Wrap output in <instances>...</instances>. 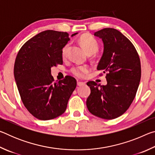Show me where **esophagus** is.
<instances>
[{
  "label": "esophagus",
  "mask_w": 155,
  "mask_h": 155,
  "mask_svg": "<svg viewBox=\"0 0 155 155\" xmlns=\"http://www.w3.org/2000/svg\"><path fill=\"white\" fill-rule=\"evenodd\" d=\"M85 84V83L84 82H81V81H78L77 82V85L78 86H82V85H84Z\"/></svg>",
  "instance_id": "obj_1"
}]
</instances>
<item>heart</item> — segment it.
<instances>
[{
	"label": "heart",
	"instance_id": "obj_1",
	"mask_svg": "<svg viewBox=\"0 0 155 155\" xmlns=\"http://www.w3.org/2000/svg\"><path fill=\"white\" fill-rule=\"evenodd\" d=\"M79 42L88 54H92L98 50V43L90 34H83L79 38ZM70 44H67L64 46L61 51V55L64 59L66 58L69 51ZM89 71L87 65H78L73 67L71 72L77 77H83Z\"/></svg>",
	"mask_w": 155,
	"mask_h": 155
}]
</instances>
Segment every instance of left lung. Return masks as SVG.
I'll use <instances>...</instances> for the list:
<instances>
[{"mask_svg": "<svg viewBox=\"0 0 155 155\" xmlns=\"http://www.w3.org/2000/svg\"><path fill=\"white\" fill-rule=\"evenodd\" d=\"M104 44L97 70L107 73V85L94 81L87 85L91 93L86 101L91 114L112 120L122 115L134 100L141 79L138 53L130 41L115 28H105L94 33Z\"/></svg>", "mask_w": 155, "mask_h": 155, "instance_id": "obj_1", "label": "left lung"}]
</instances>
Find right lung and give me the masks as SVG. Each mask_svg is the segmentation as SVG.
Returning a JSON list of instances; mask_svg holds the SVG:
<instances>
[{"label": "right lung", "instance_id": "obj_1", "mask_svg": "<svg viewBox=\"0 0 155 155\" xmlns=\"http://www.w3.org/2000/svg\"><path fill=\"white\" fill-rule=\"evenodd\" d=\"M69 40L66 32L44 31L28 40L17 54L14 73L18 90L25 107L39 120L64 114L77 87L72 77L54 83L51 75V68L63 64L61 51Z\"/></svg>", "mask_w": 155, "mask_h": 155}]
</instances>
